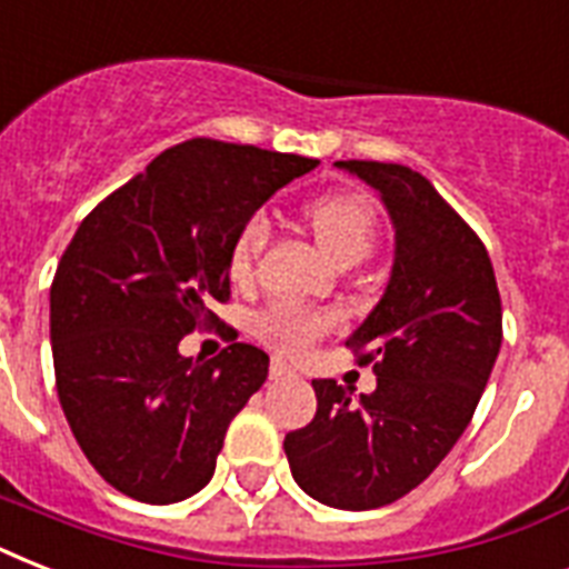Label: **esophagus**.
<instances>
[{
    "label": "esophagus",
    "instance_id": "esophagus-1",
    "mask_svg": "<svg viewBox=\"0 0 569 569\" xmlns=\"http://www.w3.org/2000/svg\"><path fill=\"white\" fill-rule=\"evenodd\" d=\"M289 375H295V369H292V366L286 363L283 357H274V360H271V380L289 378Z\"/></svg>",
    "mask_w": 569,
    "mask_h": 569
}]
</instances>
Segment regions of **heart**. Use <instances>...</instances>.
<instances>
[{
  "instance_id": "b5f03b06",
  "label": "heart",
  "mask_w": 569,
  "mask_h": 569,
  "mask_svg": "<svg viewBox=\"0 0 569 569\" xmlns=\"http://www.w3.org/2000/svg\"><path fill=\"white\" fill-rule=\"evenodd\" d=\"M312 236L319 248L328 253L339 268H351L363 262L375 248L378 236V218L375 209L357 194H325L316 197L303 209ZM268 241L266 214H250L241 223L230 248V277L236 283H244L253 277L259 250ZM333 328V316L328 312L301 310V307H271L257 319V337L268 346L280 348L286 355H303L325 330Z\"/></svg>"
}]
</instances>
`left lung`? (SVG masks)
I'll use <instances>...</instances> for the list:
<instances>
[{"instance_id":"8db88e82","label":"left lung","mask_w":569,"mask_h":569,"mask_svg":"<svg viewBox=\"0 0 569 569\" xmlns=\"http://www.w3.org/2000/svg\"><path fill=\"white\" fill-rule=\"evenodd\" d=\"M378 191L396 230L387 289L346 346L375 363L378 387L355 396L312 380L319 407L283 440L303 493L369 511L419 487L467 431L502 348V301L485 244L422 173L337 162Z\"/></svg>"}]
</instances>
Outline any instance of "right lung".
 I'll return each mask as SVG.
<instances>
[{
  "mask_svg": "<svg viewBox=\"0 0 569 569\" xmlns=\"http://www.w3.org/2000/svg\"><path fill=\"white\" fill-rule=\"evenodd\" d=\"M316 159L194 138L109 194L67 244L49 289L61 410L91 467L147 505L182 502L214 472L223 433L268 378L232 342L214 360L180 339L218 321L241 223Z\"/></svg>",
  "mask_w": 569,
  "mask_h": 569,
  "instance_id": "1",
  "label": "right lung"
}]
</instances>
